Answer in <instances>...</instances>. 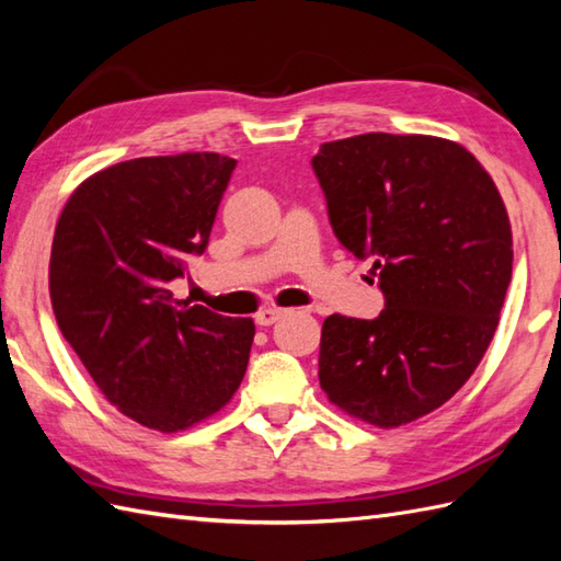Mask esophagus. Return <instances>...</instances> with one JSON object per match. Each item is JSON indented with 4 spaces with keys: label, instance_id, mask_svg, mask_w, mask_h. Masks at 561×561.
Returning <instances> with one entry per match:
<instances>
[{
    "label": "esophagus",
    "instance_id": "34e87169",
    "mask_svg": "<svg viewBox=\"0 0 561 561\" xmlns=\"http://www.w3.org/2000/svg\"><path fill=\"white\" fill-rule=\"evenodd\" d=\"M284 313H287V311H284V308L265 306V308H262V311L255 316V323L262 325V328H267V325H272V323H277V320H279Z\"/></svg>",
    "mask_w": 561,
    "mask_h": 561
}]
</instances>
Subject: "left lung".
Instances as JSON below:
<instances>
[{
    "instance_id": "1",
    "label": "left lung",
    "mask_w": 561,
    "mask_h": 561,
    "mask_svg": "<svg viewBox=\"0 0 561 561\" xmlns=\"http://www.w3.org/2000/svg\"><path fill=\"white\" fill-rule=\"evenodd\" d=\"M313 171L337 241L371 257L386 308L332 313L318 378L354 420L396 428L465 386L499 325L514 262L504 199L458 141L368 133L325 141Z\"/></svg>"
}]
</instances>
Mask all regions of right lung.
<instances>
[{
  "label": "right lung",
  "instance_id": "1",
  "mask_svg": "<svg viewBox=\"0 0 561 561\" xmlns=\"http://www.w3.org/2000/svg\"><path fill=\"white\" fill-rule=\"evenodd\" d=\"M236 159L145 157L89 175L59 214L50 301L65 340L111 404L141 426L183 432L229 404L253 318L173 299L207 248Z\"/></svg>",
  "mask_w": 561,
  "mask_h": 561
}]
</instances>
